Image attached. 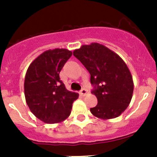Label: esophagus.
I'll use <instances>...</instances> for the list:
<instances>
[{
  "mask_svg": "<svg viewBox=\"0 0 157 157\" xmlns=\"http://www.w3.org/2000/svg\"><path fill=\"white\" fill-rule=\"evenodd\" d=\"M88 93V90H86V89H82L81 91H80V94L83 96H85Z\"/></svg>",
  "mask_w": 157,
  "mask_h": 157,
  "instance_id": "1",
  "label": "esophagus"
}]
</instances>
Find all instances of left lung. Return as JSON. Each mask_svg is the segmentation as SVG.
Masks as SVG:
<instances>
[{"label":"left lung","mask_w":157,"mask_h":157,"mask_svg":"<svg viewBox=\"0 0 157 157\" xmlns=\"http://www.w3.org/2000/svg\"><path fill=\"white\" fill-rule=\"evenodd\" d=\"M90 74L96 96L94 116L107 120L118 117L129 105L134 91L132 76L122 58L101 44L83 45L73 52Z\"/></svg>","instance_id":"left-lung-1"}]
</instances>
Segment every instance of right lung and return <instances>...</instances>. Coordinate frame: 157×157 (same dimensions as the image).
<instances>
[{
	"label": "right lung",
	"mask_w": 157,
	"mask_h": 157,
	"mask_svg": "<svg viewBox=\"0 0 157 157\" xmlns=\"http://www.w3.org/2000/svg\"><path fill=\"white\" fill-rule=\"evenodd\" d=\"M72 55L65 48L47 50L30 64L24 81L26 102L33 115L45 123L67 119L79 94L67 90L59 74Z\"/></svg>",
	"instance_id": "obj_1"
}]
</instances>
